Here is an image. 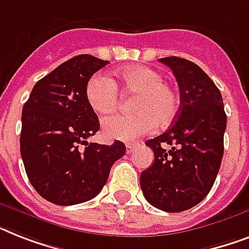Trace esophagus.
Listing matches in <instances>:
<instances>
[{"instance_id":"1","label":"esophagus","mask_w":249,"mask_h":249,"mask_svg":"<svg viewBox=\"0 0 249 249\" xmlns=\"http://www.w3.org/2000/svg\"><path fill=\"white\" fill-rule=\"evenodd\" d=\"M136 144H132V143H128L126 144V154H132L134 150H136Z\"/></svg>"}]
</instances>
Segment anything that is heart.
<instances>
[{"label": "heart", "instance_id": "heart-1", "mask_svg": "<svg viewBox=\"0 0 249 249\" xmlns=\"http://www.w3.org/2000/svg\"><path fill=\"white\" fill-rule=\"evenodd\" d=\"M117 88L125 93H137L134 115H111L102 120L103 134L109 140L134 142L158 125L165 128L177 117L179 97L163 75L147 66H128L115 73V79L94 75L85 86V98L98 115L112 112L117 106Z\"/></svg>", "mask_w": 249, "mask_h": 249}]
</instances>
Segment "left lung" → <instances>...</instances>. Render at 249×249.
<instances>
[{
  "mask_svg": "<svg viewBox=\"0 0 249 249\" xmlns=\"http://www.w3.org/2000/svg\"><path fill=\"white\" fill-rule=\"evenodd\" d=\"M159 62L173 71L181 105L172 126L146 142L155 160L141 174V189L155 208L183 212L199 204L216 181L228 119L220 90L197 64L178 56Z\"/></svg>",
  "mask_w": 249,
  "mask_h": 249,
  "instance_id": "1",
  "label": "left lung"
}]
</instances>
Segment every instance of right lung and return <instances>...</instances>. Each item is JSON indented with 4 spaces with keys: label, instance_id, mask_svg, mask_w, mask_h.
I'll return each instance as SVG.
<instances>
[{
    "label": "right lung",
    "instance_id": "right-lung-1",
    "mask_svg": "<svg viewBox=\"0 0 249 249\" xmlns=\"http://www.w3.org/2000/svg\"><path fill=\"white\" fill-rule=\"evenodd\" d=\"M89 54L73 56L37 81L21 112L20 154L29 182L56 205H73L97 196L113 163L126 151L88 142L99 130L97 113L85 98L89 79L107 66Z\"/></svg>",
    "mask_w": 249,
    "mask_h": 249
}]
</instances>
